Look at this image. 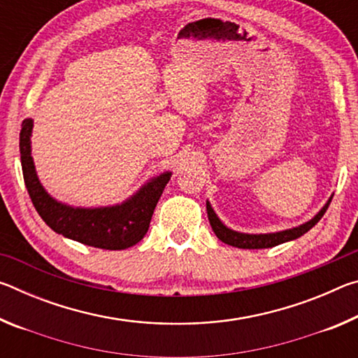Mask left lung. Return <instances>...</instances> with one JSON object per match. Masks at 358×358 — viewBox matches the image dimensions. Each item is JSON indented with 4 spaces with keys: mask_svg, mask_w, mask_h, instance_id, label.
<instances>
[{
    "mask_svg": "<svg viewBox=\"0 0 358 358\" xmlns=\"http://www.w3.org/2000/svg\"><path fill=\"white\" fill-rule=\"evenodd\" d=\"M331 197L333 196H330L327 203L319 210V213L314 217H311L308 222L300 224V226L292 227V229L281 230V232H273V234H243V232H237V230L229 229L226 224L217 217V215L215 213V210L211 208L208 201H207V213H208L211 229H213L216 237L220 238L222 243L235 246V248H241V250H262V248H271V246L286 243V241L295 240L301 237L303 234H306L308 230L316 226V224L320 221V217L324 216V213L331 202Z\"/></svg>",
    "mask_w": 358,
    "mask_h": 358,
    "instance_id": "obj_1",
    "label": "left lung"
}]
</instances>
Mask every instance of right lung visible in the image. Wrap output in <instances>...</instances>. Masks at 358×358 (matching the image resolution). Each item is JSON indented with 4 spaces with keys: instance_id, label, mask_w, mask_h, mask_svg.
<instances>
[{
    "instance_id": "right-lung-1",
    "label": "right lung",
    "mask_w": 358,
    "mask_h": 358,
    "mask_svg": "<svg viewBox=\"0 0 358 358\" xmlns=\"http://www.w3.org/2000/svg\"><path fill=\"white\" fill-rule=\"evenodd\" d=\"M31 132L33 120H23L20 131L23 180L36 211L48 227L78 243L110 251L126 250L145 237L156 203L172 172L148 180L134 196L121 203L96 208L72 207L53 199L41 185L31 156Z\"/></svg>"
}]
</instances>
